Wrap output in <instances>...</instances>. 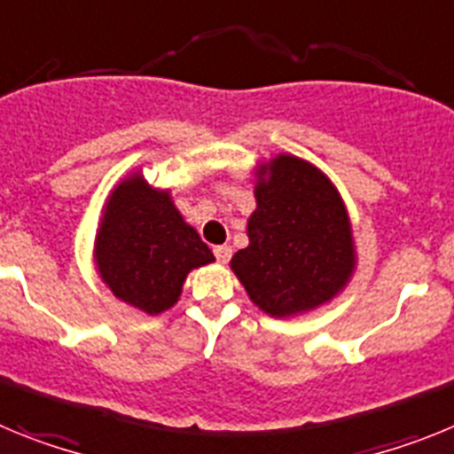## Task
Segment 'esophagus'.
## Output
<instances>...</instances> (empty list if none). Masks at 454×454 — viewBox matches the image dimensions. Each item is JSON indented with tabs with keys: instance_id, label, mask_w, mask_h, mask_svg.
Instances as JSON below:
<instances>
[{
	"instance_id": "obj_1",
	"label": "esophagus",
	"mask_w": 454,
	"mask_h": 454,
	"mask_svg": "<svg viewBox=\"0 0 454 454\" xmlns=\"http://www.w3.org/2000/svg\"><path fill=\"white\" fill-rule=\"evenodd\" d=\"M214 254L220 263H227L231 259V247L230 246H215Z\"/></svg>"
}]
</instances>
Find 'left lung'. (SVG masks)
I'll return each mask as SVG.
<instances>
[{"instance_id":"obj_1","label":"left lung","mask_w":454,"mask_h":454,"mask_svg":"<svg viewBox=\"0 0 454 454\" xmlns=\"http://www.w3.org/2000/svg\"><path fill=\"white\" fill-rule=\"evenodd\" d=\"M250 246L231 270L266 314L286 318L330 302L355 270L350 218L339 191L318 168L279 154L262 166Z\"/></svg>"}]
</instances>
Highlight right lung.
<instances>
[{"instance_id":"add662e5","label":"right lung","mask_w":454,"mask_h":454,"mask_svg":"<svg viewBox=\"0 0 454 454\" xmlns=\"http://www.w3.org/2000/svg\"><path fill=\"white\" fill-rule=\"evenodd\" d=\"M95 262L115 298L154 316L177 302L192 268L215 259L198 231L184 223L170 192L134 175L108 198Z\"/></svg>"}]
</instances>
